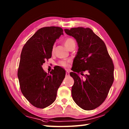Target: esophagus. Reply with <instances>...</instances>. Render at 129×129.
I'll return each instance as SVG.
<instances>
[{"mask_svg":"<svg viewBox=\"0 0 129 129\" xmlns=\"http://www.w3.org/2000/svg\"><path fill=\"white\" fill-rule=\"evenodd\" d=\"M66 76H69V72L68 71H67L66 72Z\"/></svg>","mask_w":129,"mask_h":129,"instance_id":"obj_1","label":"esophagus"}]
</instances>
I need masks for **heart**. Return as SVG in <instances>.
Segmentation results:
<instances>
[{"mask_svg": "<svg viewBox=\"0 0 129 129\" xmlns=\"http://www.w3.org/2000/svg\"><path fill=\"white\" fill-rule=\"evenodd\" d=\"M73 45H75V42L72 38H67L65 39L64 41V45L67 49H68L69 47ZM60 64L62 67H67L68 65V62H66V61H62L60 62Z\"/></svg>", "mask_w": 129, "mask_h": 129, "instance_id": "1", "label": "heart"}]
</instances>
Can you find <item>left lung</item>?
Returning a JSON list of instances; mask_svg holds the SVG:
<instances>
[{
	"mask_svg": "<svg viewBox=\"0 0 129 129\" xmlns=\"http://www.w3.org/2000/svg\"><path fill=\"white\" fill-rule=\"evenodd\" d=\"M64 31L76 40L79 48L70 73L74 80L72 98L82 109L93 110L105 101L112 86L113 62L105 42L91 28L78 27ZM85 71V78L81 79L79 74Z\"/></svg>",
	"mask_w": 129,
	"mask_h": 129,
	"instance_id": "8db88e82",
	"label": "left lung"
}]
</instances>
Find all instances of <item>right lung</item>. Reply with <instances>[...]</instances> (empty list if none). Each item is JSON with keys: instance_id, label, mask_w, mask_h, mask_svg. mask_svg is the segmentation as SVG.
<instances>
[{"instance_id": "1", "label": "right lung", "mask_w": 129, "mask_h": 129, "mask_svg": "<svg viewBox=\"0 0 129 129\" xmlns=\"http://www.w3.org/2000/svg\"><path fill=\"white\" fill-rule=\"evenodd\" d=\"M63 34L60 27L41 28L22 49L18 71L20 90L36 107L44 109L53 103L65 77V71L60 67H55L50 74L45 72L42 67L45 60L52 57L54 42Z\"/></svg>"}]
</instances>
